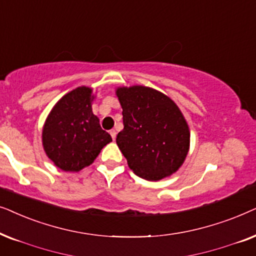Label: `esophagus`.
Masks as SVG:
<instances>
[{"instance_id": "obj_1", "label": "esophagus", "mask_w": 256, "mask_h": 256, "mask_svg": "<svg viewBox=\"0 0 256 256\" xmlns=\"http://www.w3.org/2000/svg\"><path fill=\"white\" fill-rule=\"evenodd\" d=\"M110 134H111V137H112V139H116V134H117V132H116V130H111L110 131Z\"/></svg>"}]
</instances>
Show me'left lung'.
<instances>
[{
  "instance_id": "left-lung-1",
  "label": "left lung",
  "mask_w": 256,
  "mask_h": 256,
  "mask_svg": "<svg viewBox=\"0 0 256 256\" xmlns=\"http://www.w3.org/2000/svg\"><path fill=\"white\" fill-rule=\"evenodd\" d=\"M124 128L117 145L134 174L150 182L168 178L182 168L190 132L182 112L165 94L144 85L116 88Z\"/></svg>"
}]
</instances>
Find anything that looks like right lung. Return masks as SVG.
Returning <instances> with one entry per match:
<instances>
[{"instance_id":"obj_1","label":"right lung","mask_w":256,"mask_h":256,"mask_svg":"<svg viewBox=\"0 0 256 256\" xmlns=\"http://www.w3.org/2000/svg\"><path fill=\"white\" fill-rule=\"evenodd\" d=\"M94 98L91 88H74L54 105L44 122V152L62 171L80 172L90 166L102 148L112 142L94 114Z\"/></svg>"}]
</instances>
